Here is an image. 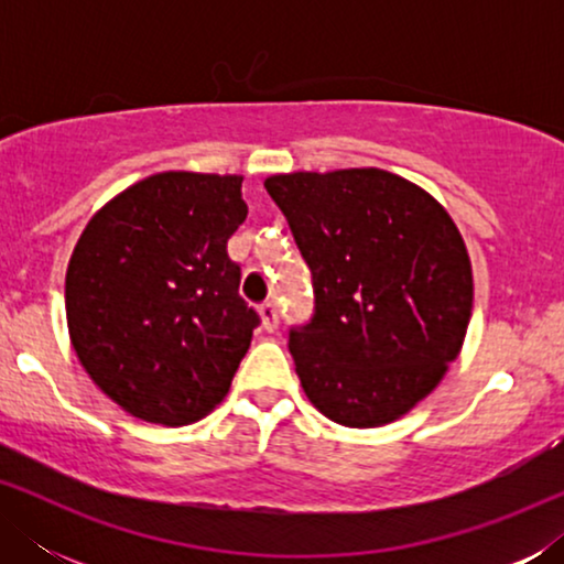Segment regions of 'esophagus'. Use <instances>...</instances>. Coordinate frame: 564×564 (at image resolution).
Returning <instances> with one entry per match:
<instances>
[{
	"instance_id": "obj_1",
	"label": "esophagus",
	"mask_w": 564,
	"mask_h": 564,
	"mask_svg": "<svg viewBox=\"0 0 564 564\" xmlns=\"http://www.w3.org/2000/svg\"><path fill=\"white\" fill-rule=\"evenodd\" d=\"M259 315H261V326L267 330H274L280 326V313H276V305L274 303H264L259 307Z\"/></svg>"
}]
</instances>
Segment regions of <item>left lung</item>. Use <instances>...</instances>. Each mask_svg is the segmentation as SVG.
<instances>
[{"label": "left lung", "instance_id": "1", "mask_svg": "<svg viewBox=\"0 0 564 564\" xmlns=\"http://www.w3.org/2000/svg\"><path fill=\"white\" fill-rule=\"evenodd\" d=\"M264 187L313 274V318L290 330L307 400L349 429L398 421L465 344L473 264L459 228L384 169L274 174Z\"/></svg>", "mask_w": 564, "mask_h": 564}]
</instances>
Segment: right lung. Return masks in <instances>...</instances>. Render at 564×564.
Segmentation results:
<instances>
[{
    "mask_svg": "<svg viewBox=\"0 0 564 564\" xmlns=\"http://www.w3.org/2000/svg\"><path fill=\"white\" fill-rule=\"evenodd\" d=\"M243 176L161 172L91 215L66 269L74 351L135 419L184 426L226 398L259 315L238 295L228 238Z\"/></svg>",
    "mask_w": 564,
    "mask_h": 564,
    "instance_id": "add662e5",
    "label": "right lung"
}]
</instances>
